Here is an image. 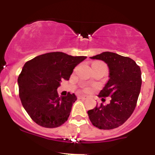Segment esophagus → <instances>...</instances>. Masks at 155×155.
Masks as SVG:
<instances>
[{"label":"esophagus","instance_id":"34e87169","mask_svg":"<svg viewBox=\"0 0 155 155\" xmlns=\"http://www.w3.org/2000/svg\"><path fill=\"white\" fill-rule=\"evenodd\" d=\"M79 98V99H87V96H86V95H80Z\"/></svg>","mask_w":155,"mask_h":155}]
</instances>
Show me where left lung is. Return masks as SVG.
Returning a JSON list of instances; mask_svg holds the SVG:
<instances>
[{
	"label": "left lung",
	"mask_w": 155,
	"mask_h": 155,
	"mask_svg": "<svg viewBox=\"0 0 155 155\" xmlns=\"http://www.w3.org/2000/svg\"><path fill=\"white\" fill-rule=\"evenodd\" d=\"M102 60L108 67V80L99 93L112 98L110 103L96 105L87 112L89 120L99 129L109 130L124 124L136 106L141 86V69L129 57L103 52L90 57Z\"/></svg>",
	"instance_id": "8db88e82"
}]
</instances>
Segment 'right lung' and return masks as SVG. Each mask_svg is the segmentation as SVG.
<instances>
[{
  "instance_id": "right-lung-1",
  "label": "right lung",
  "mask_w": 155,
  "mask_h": 155,
  "mask_svg": "<svg viewBox=\"0 0 155 155\" xmlns=\"http://www.w3.org/2000/svg\"><path fill=\"white\" fill-rule=\"evenodd\" d=\"M86 58L53 52L36 56L24 64L17 79L19 96L37 125L52 128L67 121L77 98L69 92L60 97L57 88L62 80H69L73 69Z\"/></svg>"
}]
</instances>
